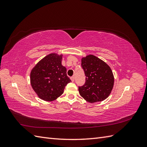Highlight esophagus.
Masks as SVG:
<instances>
[{"label": "esophagus", "mask_w": 147, "mask_h": 147, "mask_svg": "<svg viewBox=\"0 0 147 147\" xmlns=\"http://www.w3.org/2000/svg\"><path fill=\"white\" fill-rule=\"evenodd\" d=\"M70 80H71V81H72V82H74V80H75V78H74V77H72L70 78Z\"/></svg>", "instance_id": "obj_1"}]
</instances>
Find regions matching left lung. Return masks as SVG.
I'll return each instance as SVG.
<instances>
[{
  "mask_svg": "<svg viewBox=\"0 0 147 147\" xmlns=\"http://www.w3.org/2000/svg\"><path fill=\"white\" fill-rule=\"evenodd\" d=\"M82 67L85 74L86 82L83 86H78L80 96L90 103L107 98L114 84L113 74L110 67L92 55L83 57Z\"/></svg>",
  "mask_w": 147,
  "mask_h": 147,
  "instance_id": "8db88e82",
  "label": "left lung"
}]
</instances>
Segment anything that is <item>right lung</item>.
<instances>
[{
	"mask_svg": "<svg viewBox=\"0 0 147 147\" xmlns=\"http://www.w3.org/2000/svg\"><path fill=\"white\" fill-rule=\"evenodd\" d=\"M63 55L51 53L40 61L31 70L30 84L38 97L53 101L63 94L65 86L71 82L67 69L61 64Z\"/></svg>",
	"mask_w": 147,
	"mask_h": 147,
	"instance_id": "1",
	"label": "right lung"
}]
</instances>
